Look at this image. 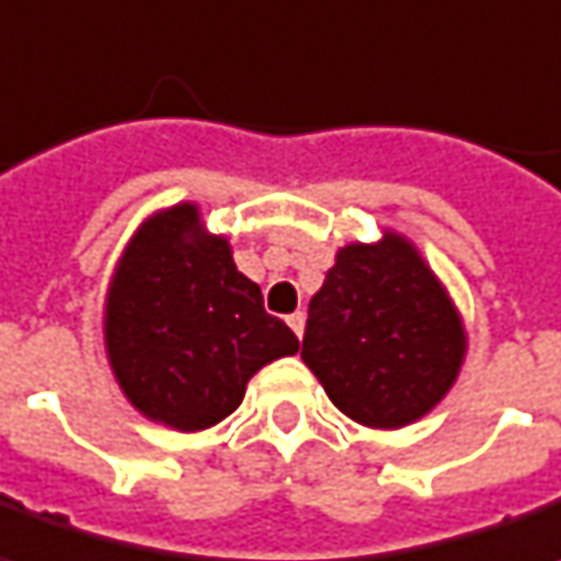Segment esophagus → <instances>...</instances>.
<instances>
[{
  "label": "esophagus",
  "instance_id": "obj_1",
  "mask_svg": "<svg viewBox=\"0 0 561 561\" xmlns=\"http://www.w3.org/2000/svg\"><path fill=\"white\" fill-rule=\"evenodd\" d=\"M285 322H288V329L295 331L297 337H300V334H304V322H307V316H304V312L297 310V312H291V316H288Z\"/></svg>",
  "mask_w": 561,
  "mask_h": 561
}]
</instances>
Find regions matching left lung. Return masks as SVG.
Returning <instances> with one entry per match:
<instances>
[{
  "label": "left lung",
  "instance_id": "obj_1",
  "mask_svg": "<svg viewBox=\"0 0 561 561\" xmlns=\"http://www.w3.org/2000/svg\"><path fill=\"white\" fill-rule=\"evenodd\" d=\"M304 362L356 424H411L455 383L463 331L405 239L346 245L310 300Z\"/></svg>",
  "mask_w": 561,
  "mask_h": 561
}]
</instances>
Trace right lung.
I'll return each instance as SVG.
<instances>
[{
  "label": "right lung",
  "mask_w": 561,
  "mask_h": 561,
  "mask_svg": "<svg viewBox=\"0 0 561 561\" xmlns=\"http://www.w3.org/2000/svg\"><path fill=\"white\" fill-rule=\"evenodd\" d=\"M297 346L236 270L227 239L199 232L193 205L152 217L125 251L106 304V353L152 421L215 426L239 409L257 368Z\"/></svg>",
  "instance_id": "obj_1"
}]
</instances>
